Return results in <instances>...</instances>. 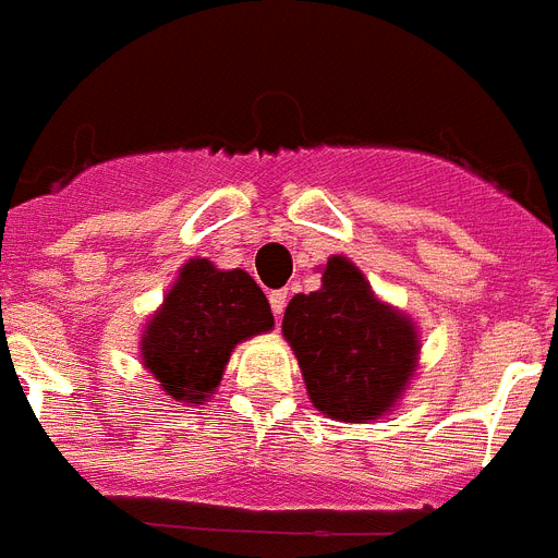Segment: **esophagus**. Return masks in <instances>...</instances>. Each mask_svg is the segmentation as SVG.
I'll list each match as a JSON object with an SVG mask.
<instances>
[{"label":"esophagus","mask_w":558,"mask_h":558,"mask_svg":"<svg viewBox=\"0 0 558 558\" xmlns=\"http://www.w3.org/2000/svg\"><path fill=\"white\" fill-rule=\"evenodd\" d=\"M287 301H289L287 289H275V292H269V303H271V312H275V318H280V315H283V310H287Z\"/></svg>","instance_id":"obj_1"}]
</instances>
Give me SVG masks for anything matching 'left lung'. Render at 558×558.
I'll use <instances>...</instances> for the list:
<instances>
[{
    "label": "left lung",
    "instance_id": "1",
    "mask_svg": "<svg viewBox=\"0 0 558 558\" xmlns=\"http://www.w3.org/2000/svg\"><path fill=\"white\" fill-rule=\"evenodd\" d=\"M312 407L326 418L369 424L404 398L421 357L415 320L373 292L350 257L320 266V289L294 294L283 312Z\"/></svg>",
    "mask_w": 558,
    "mask_h": 558
}]
</instances>
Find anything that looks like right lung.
<instances>
[{
  "label": "right lung",
  "mask_w": 558,
  "mask_h": 558,
  "mask_svg": "<svg viewBox=\"0 0 558 558\" xmlns=\"http://www.w3.org/2000/svg\"><path fill=\"white\" fill-rule=\"evenodd\" d=\"M271 326L269 301L248 271L189 257L143 326L140 361L162 396L197 407L217 392L234 347Z\"/></svg>",
  "instance_id": "1"
}]
</instances>
